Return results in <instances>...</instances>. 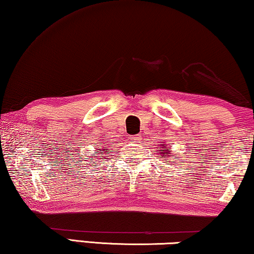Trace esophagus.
Here are the masks:
<instances>
[{"label": "esophagus", "mask_w": 254, "mask_h": 254, "mask_svg": "<svg viewBox=\"0 0 254 254\" xmlns=\"http://www.w3.org/2000/svg\"><path fill=\"white\" fill-rule=\"evenodd\" d=\"M142 139V135H134V136H131L130 137V141L131 142H134V143H139V141H141Z\"/></svg>", "instance_id": "1"}]
</instances>
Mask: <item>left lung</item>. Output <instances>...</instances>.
I'll use <instances>...</instances> for the list:
<instances>
[{
    "mask_svg": "<svg viewBox=\"0 0 254 254\" xmlns=\"http://www.w3.org/2000/svg\"><path fill=\"white\" fill-rule=\"evenodd\" d=\"M161 146V149H158L157 150V153L156 154H158V158H168L171 156V151L170 150H168V148H167V145L166 144H164V145H160ZM166 163H168V160L166 161Z\"/></svg>",
    "mask_w": 254,
    "mask_h": 254,
    "instance_id": "8db88e82",
    "label": "left lung"
}]
</instances>
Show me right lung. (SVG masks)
I'll return each instance as SVG.
<instances>
[{
  "instance_id": "obj_1",
  "label": "right lung",
  "mask_w": 254,
  "mask_h": 254,
  "mask_svg": "<svg viewBox=\"0 0 254 254\" xmlns=\"http://www.w3.org/2000/svg\"><path fill=\"white\" fill-rule=\"evenodd\" d=\"M102 151H103V149H101V148L98 149V152H102ZM95 154H96V153H94V156H93V157H97V156H95ZM101 154L103 156V153H101Z\"/></svg>"
}]
</instances>
